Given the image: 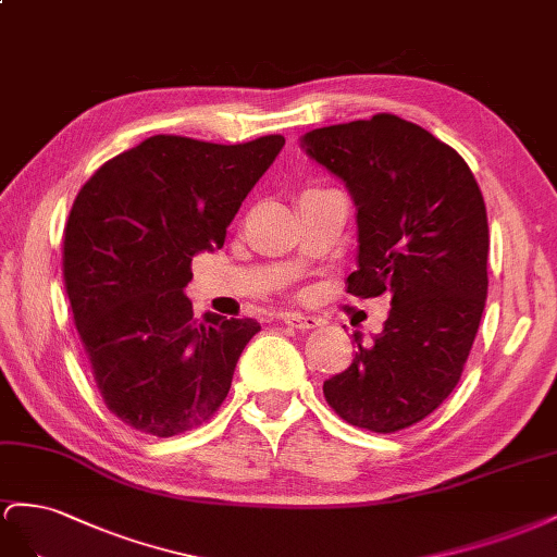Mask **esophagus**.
Wrapping results in <instances>:
<instances>
[{
	"instance_id": "1",
	"label": "esophagus",
	"mask_w": 557,
	"mask_h": 557,
	"mask_svg": "<svg viewBox=\"0 0 557 557\" xmlns=\"http://www.w3.org/2000/svg\"><path fill=\"white\" fill-rule=\"evenodd\" d=\"M282 322L287 324V326H292V329H300V331H306V329H314L317 322L314 317H310V314H300V312H284L282 314Z\"/></svg>"
}]
</instances>
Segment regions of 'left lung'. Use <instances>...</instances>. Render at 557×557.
<instances>
[{
	"instance_id": "8db88e82",
	"label": "left lung",
	"mask_w": 557,
	"mask_h": 557,
	"mask_svg": "<svg viewBox=\"0 0 557 557\" xmlns=\"http://www.w3.org/2000/svg\"><path fill=\"white\" fill-rule=\"evenodd\" d=\"M300 147L341 177L357 205V270L347 294L392 296L373 343L324 396L361 429L392 434L448 399L471 352L487 296V212L473 172L420 125L375 114L317 128Z\"/></svg>"
}]
</instances>
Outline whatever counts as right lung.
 <instances>
[{
    "label": "right lung",
    "instance_id": "1",
    "mask_svg": "<svg viewBox=\"0 0 557 557\" xmlns=\"http://www.w3.org/2000/svg\"><path fill=\"white\" fill-rule=\"evenodd\" d=\"M282 135L212 145L153 135L82 186L62 237L74 324L107 408L158 438L208 422L231 389L257 320L205 312L184 287L200 251L224 247Z\"/></svg>",
    "mask_w": 557,
    "mask_h": 557
}]
</instances>
